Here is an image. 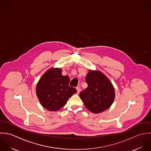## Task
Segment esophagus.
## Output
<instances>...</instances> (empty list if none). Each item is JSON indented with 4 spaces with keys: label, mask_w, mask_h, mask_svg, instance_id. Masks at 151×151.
<instances>
[{
    "label": "esophagus",
    "mask_w": 151,
    "mask_h": 151,
    "mask_svg": "<svg viewBox=\"0 0 151 151\" xmlns=\"http://www.w3.org/2000/svg\"><path fill=\"white\" fill-rule=\"evenodd\" d=\"M76 90H77V93H79L80 91H81V87H80L79 86H78L76 87Z\"/></svg>",
    "instance_id": "obj_1"
}]
</instances>
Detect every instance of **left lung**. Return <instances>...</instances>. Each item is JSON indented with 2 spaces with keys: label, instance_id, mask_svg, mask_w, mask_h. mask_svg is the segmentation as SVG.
Instances as JSON below:
<instances>
[{
  "label": "left lung",
  "instance_id": "8db88e82",
  "mask_svg": "<svg viewBox=\"0 0 151 151\" xmlns=\"http://www.w3.org/2000/svg\"><path fill=\"white\" fill-rule=\"evenodd\" d=\"M85 80L88 86L79 96L86 107L94 113L109 109L114 101L115 92L108 78L100 72L90 70Z\"/></svg>",
  "mask_w": 151,
  "mask_h": 151
}]
</instances>
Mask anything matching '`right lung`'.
Returning <instances> with one entry per match:
<instances>
[{
  "label": "right lung",
  "mask_w": 151,
  "mask_h": 151,
  "mask_svg": "<svg viewBox=\"0 0 151 151\" xmlns=\"http://www.w3.org/2000/svg\"><path fill=\"white\" fill-rule=\"evenodd\" d=\"M70 79L63 76L59 68L47 70L41 77L36 88L37 96L41 105L49 111H57L64 106L72 95L77 92L69 86Z\"/></svg>",
  "instance_id": "1"
}]
</instances>
